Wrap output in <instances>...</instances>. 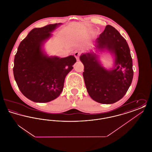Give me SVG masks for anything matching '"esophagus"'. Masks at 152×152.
<instances>
[{"label":"esophagus","instance_id":"esophagus-1","mask_svg":"<svg viewBox=\"0 0 152 152\" xmlns=\"http://www.w3.org/2000/svg\"><path fill=\"white\" fill-rule=\"evenodd\" d=\"M80 53L79 52H75V54H74V56L76 58L77 61H79V56H80Z\"/></svg>","mask_w":152,"mask_h":152}]
</instances>
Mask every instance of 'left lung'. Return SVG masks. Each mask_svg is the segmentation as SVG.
<instances>
[{"label":"left lung","instance_id":"obj_1","mask_svg":"<svg viewBox=\"0 0 152 152\" xmlns=\"http://www.w3.org/2000/svg\"><path fill=\"white\" fill-rule=\"evenodd\" d=\"M97 52L108 51L113 57V67L102 65L99 56L93 51L82 53L83 77L87 91L95 101L113 104L126 94L133 77V62L126 40L113 27L107 25L94 42Z\"/></svg>","mask_w":152,"mask_h":152}]
</instances>
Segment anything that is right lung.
<instances>
[{
	"label": "right lung",
	"mask_w": 152,
	"mask_h": 152,
	"mask_svg": "<svg viewBox=\"0 0 152 152\" xmlns=\"http://www.w3.org/2000/svg\"><path fill=\"white\" fill-rule=\"evenodd\" d=\"M61 23L32 29L19 44L15 56L13 72L23 94L35 102H47L61 94L65 77L76 62L73 55L49 56L43 45Z\"/></svg>",
	"instance_id": "1"
}]
</instances>
